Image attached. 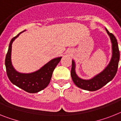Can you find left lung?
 I'll use <instances>...</instances> for the list:
<instances>
[{
	"mask_svg": "<svg viewBox=\"0 0 121 121\" xmlns=\"http://www.w3.org/2000/svg\"><path fill=\"white\" fill-rule=\"evenodd\" d=\"M106 31L108 34L109 35L112 43V53L110 62L103 71L90 79H82L79 78L78 75L76 74L75 71V68H76L75 62L74 60L72 61V68L71 71L72 79L75 85L81 89L89 90V91H95L98 90L105 86L109 81H111L117 73L119 58H120L118 43L115 36L112 33H110L106 29Z\"/></svg>",
	"mask_w": 121,
	"mask_h": 121,
	"instance_id": "obj_1",
	"label": "left lung"
}]
</instances>
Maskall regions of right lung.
<instances>
[{
    "instance_id": "1",
    "label": "right lung",
    "mask_w": 121,
    "mask_h": 121,
    "mask_svg": "<svg viewBox=\"0 0 121 121\" xmlns=\"http://www.w3.org/2000/svg\"><path fill=\"white\" fill-rule=\"evenodd\" d=\"M11 40L9 50L6 55L5 63L7 74L11 82L28 93H37L46 88L51 80L55 68L60 61L61 57L53 59L40 69L31 73H20L14 69L12 64L11 54L13 42L19 36L21 32Z\"/></svg>"
}]
</instances>
